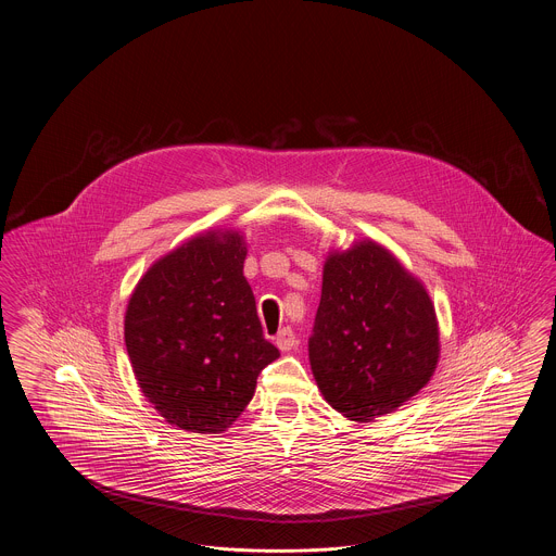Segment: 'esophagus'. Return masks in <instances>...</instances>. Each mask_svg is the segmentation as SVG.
Here are the masks:
<instances>
[{
  "mask_svg": "<svg viewBox=\"0 0 556 556\" xmlns=\"http://www.w3.org/2000/svg\"><path fill=\"white\" fill-rule=\"evenodd\" d=\"M277 346L281 349V351H290V349H294L296 346V334H294V330L292 328H283V330H279V334H277Z\"/></svg>",
  "mask_w": 556,
  "mask_h": 556,
  "instance_id": "1",
  "label": "esophagus"
}]
</instances>
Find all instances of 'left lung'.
<instances>
[{"label": "left lung", "instance_id": "8db88e82", "mask_svg": "<svg viewBox=\"0 0 556 556\" xmlns=\"http://www.w3.org/2000/svg\"><path fill=\"white\" fill-rule=\"evenodd\" d=\"M435 311L426 288L381 245L330 254L308 339L326 402L351 421H372L428 384L438 364Z\"/></svg>", "mask_w": 556, "mask_h": 556}]
</instances>
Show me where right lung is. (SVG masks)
Instances as JSON below:
<instances>
[{
    "label": "right lung",
    "mask_w": 556,
    "mask_h": 556,
    "mask_svg": "<svg viewBox=\"0 0 556 556\" xmlns=\"http://www.w3.org/2000/svg\"><path fill=\"white\" fill-rule=\"evenodd\" d=\"M239 232H207L141 277L125 315V342L143 395L175 428L222 433L279 357L262 337Z\"/></svg>",
    "instance_id": "add662e5"
}]
</instances>
